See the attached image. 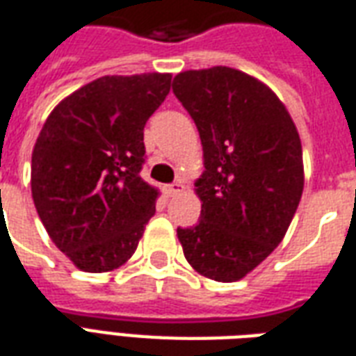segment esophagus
<instances>
[{"instance_id": "34e87169", "label": "esophagus", "mask_w": 356, "mask_h": 356, "mask_svg": "<svg viewBox=\"0 0 356 356\" xmlns=\"http://www.w3.org/2000/svg\"><path fill=\"white\" fill-rule=\"evenodd\" d=\"M181 191H183V183H181V181H175V183H171V185L165 186L168 196H175V194H179Z\"/></svg>"}]
</instances>
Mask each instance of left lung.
Returning <instances> with one entry per match:
<instances>
[{"label": "left lung", "instance_id": "1", "mask_svg": "<svg viewBox=\"0 0 356 356\" xmlns=\"http://www.w3.org/2000/svg\"><path fill=\"white\" fill-rule=\"evenodd\" d=\"M200 133V221L177 229L186 261L217 282L246 276L270 255L303 193V152L288 110L252 76L213 66L173 78Z\"/></svg>", "mask_w": 356, "mask_h": 356}]
</instances>
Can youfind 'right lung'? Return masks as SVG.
Here are the masks:
<instances>
[{
  "instance_id": "obj_1",
  "label": "right lung",
  "mask_w": 356,
  "mask_h": 356,
  "mask_svg": "<svg viewBox=\"0 0 356 356\" xmlns=\"http://www.w3.org/2000/svg\"><path fill=\"white\" fill-rule=\"evenodd\" d=\"M170 74L104 76L66 97L32 152V198L55 246L86 273L124 265L154 216L140 179L145 124L170 93Z\"/></svg>"
}]
</instances>
